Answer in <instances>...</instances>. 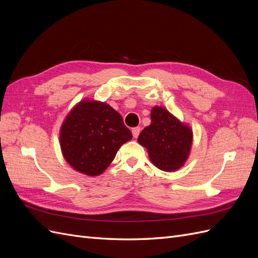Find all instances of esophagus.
Returning <instances> with one entry per match:
<instances>
[{"instance_id": "1", "label": "esophagus", "mask_w": 258, "mask_h": 258, "mask_svg": "<svg viewBox=\"0 0 258 258\" xmlns=\"http://www.w3.org/2000/svg\"><path fill=\"white\" fill-rule=\"evenodd\" d=\"M140 130H141V129H140L139 127H136V128L132 129V136H134V138H138L139 137Z\"/></svg>"}]
</instances>
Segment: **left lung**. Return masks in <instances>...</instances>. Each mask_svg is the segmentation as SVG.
<instances>
[{"mask_svg": "<svg viewBox=\"0 0 258 258\" xmlns=\"http://www.w3.org/2000/svg\"><path fill=\"white\" fill-rule=\"evenodd\" d=\"M151 124L138 138L158 169L173 172L184 166L192 145V129L162 106H154Z\"/></svg>", "mask_w": 258, "mask_h": 258, "instance_id": "1", "label": "left lung"}]
</instances>
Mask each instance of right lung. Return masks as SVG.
<instances>
[{"mask_svg":"<svg viewBox=\"0 0 258 258\" xmlns=\"http://www.w3.org/2000/svg\"><path fill=\"white\" fill-rule=\"evenodd\" d=\"M132 139L121 115L101 101L84 99L69 112L59 140L66 161L88 176L103 173L119 147Z\"/></svg>","mask_w":258,"mask_h":258,"instance_id":"obj_1","label":"right lung"}]
</instances>
